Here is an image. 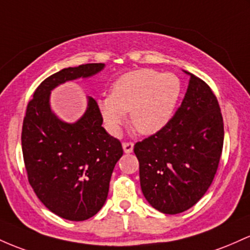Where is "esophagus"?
Returning <instances> with one entry per match:
<instances>
[{"label":"esophagus","mask_w":250,"mask_h":250,"mask_svg":"<svg viewBox=\"0 0 250 250\" xmlns=\"http://www.w3.org/2000/svg\"><path fill=\"white\" fill-rule=\"evenodd\" d=\"M123 148H124L125 153H131L133 151V143L132 142L123 143Z\"/></svg>","instance_id":"obj_1"}]
</instances>
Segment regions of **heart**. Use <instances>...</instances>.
<instances>
[{
	"label": "heart",
	"instance_id": "heart-1",
	"mask_svg": "<svg viewBox=\"0 0 250 250\" xmlns=\"http://www.w3.org/2000/svg\"><path fill=\"white\" fill-rule=\"evenodd\" d=\"M182 93L177 75L155 69H137L123 74L112 83L111 95L98 99V110L106 130L113 136L125 124L126 113L143 134L159 132L175 113Z\"/></svg>",
	"mask_w": 250,
	"mask_h": 250
}]
</instances>
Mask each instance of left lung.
I'll return each mask as SVG.
<instances>
[{
	"label": "left lung",
	"mask_w": 250,
	"mask_h": 250,
	"mask_svg": "<svg viewBox=\"0 0 250 250\" xmlns=\"http://www.w3.org/2000/svg\"><path fill=\"white\" fill-rule=\"evenodd\" d=\"M181 106L164 128L136 143L144 197L163 214L195 206L209 189L220 163L224 128L217 98L191 73Z\"/></svg>",
	"instance_id": "8db88e82"
}]
</instances>
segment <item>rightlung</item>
I'll return each mask as SVG.
<instances>
[{
	"mask_svg": "<svg viewBox=\"0 0 250 250\" xmlns=\"http://www.w3.org/2000/svg\"><path fill=\"white\" fill-rule=\"evenodd\" d=\"M104 67L86 63L52 74L35 89L23 119L21 142L28 181L44 207L64 220L85 221L103 208L123 147L102 126L93 98H87L83 116L69 124L50 108V92Z\"/></svg>",
	"mask_w": 250,
	"mask_h": 250,
	"instance_id": "1",
	"label": "right lung"
}]
</instances>
